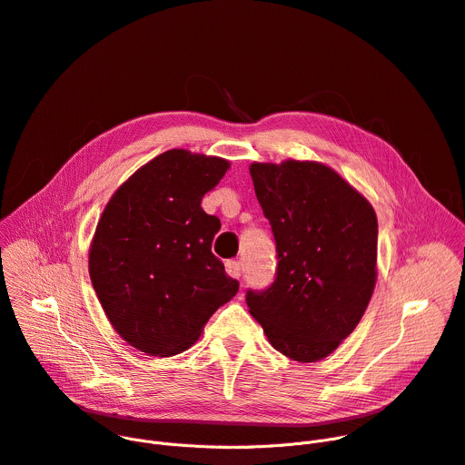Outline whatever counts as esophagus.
<instances>
[{"label": "esophagus", "instance_id": "34e87169", "mask_svg": "<svg viewBox=\"0 0 465 465\" xmlns=\"http://www.w3.org/2000/svg\"><path fill=\"white\" fill-rule=\"evenodd\" d=\"M225 272H227L231 277L238 279V277H240V273H242L240 262H236V261H227V262H225Z\"/></svg>", "mask_w": 465, "mask_h": 465}]
</instances>
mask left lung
<instances>
[{
  "mask_svg": "<svg viewBox=\"0 0 465 465\" xmlns=\"http://www.w3.org/2000/svg\"><path fill=\"white\" fill-rule=\"evenodd\" d=\"M277 245V277L247 291L270 344L300 363L324 360L360 324L378 277V220L369 199L309 160L249 165Z\"/></svg>",
  "mask_w": 465,
  "mask_h": 465,
  "instance_id": "obj_1",
  "label": "left lung"
}]
</instances>
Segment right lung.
Returning <instances> with one entry per match:
<instances>
[{
    "label": "right lung",
    "instance_id": "obj_1",
    "mask_svg": "<svg viewBox=\"0 0 465 465\" xmlns=\"http://www.w3.org/2000/svg\"><path fill=\"white\" fill-rule=\"evenodd\" d=\"M231 163L171 149L139 167L105 204L89 275L114 330L147 355L171 357L201 337L238 292L212 253L222 223L201 208Z\"/></svg>",
    "mask_w": 465,
    "mask_h": 465
}]
</instances>
